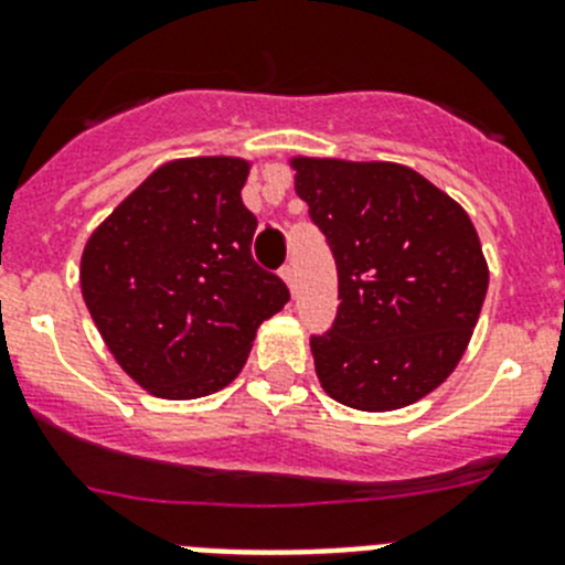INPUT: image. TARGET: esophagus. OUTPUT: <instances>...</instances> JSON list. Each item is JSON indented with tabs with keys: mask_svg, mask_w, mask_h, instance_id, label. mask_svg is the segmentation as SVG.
I'll return each instance as SVG.
<instances>
[{
	"mask_svg": "<svg viewBox=\"0 0 565 565\" xmlns=\"http://www.w3.org/2000/svg\"><path fill=\"white\" fill-rule=\"evenodd\" d=\"M281 278L289 284V289H292V292H295V289H298V284H295V281H298V276H295V264L292 262L284 264V267H281Z\"/></svg>",
	"mask_w": 565,
	"mask_h": 565,
	"instance_id": "1",
	"label": "esophagus"
}]
</instances>
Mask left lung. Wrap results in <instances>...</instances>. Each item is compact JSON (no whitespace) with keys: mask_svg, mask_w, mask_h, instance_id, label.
Segmentation results:
<instances>
[{"mask_svg":"<svg viewBox=\"0 0 565 565\" xmlns=\"http://www.w3.org/2000/svg\"><path fill=\"white\" fill-rule=\"evenodd\" d=\"M295 191L338 267V315L312 334L332 399L394 411L445 383L487 295L470 216L396 162L295 160Z\"/></svg>","mask_w":565,"mask_h":565,"instance_id":"left-lung-1","label":"left lung"}]
</instances>
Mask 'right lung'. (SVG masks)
I'll return each mask as SVG.
<instances>
[{
  "mask_svg": "<svg viewBox=\"0 0 565 565\" xmlns=\"http://www.w3.org/2000/svg\"><path fill=\"white\" fill-rule=\"evenodd\" d=\"M247 162L196 157L157 169L86 242L81 289L124 371L151 394L196 399L245 365L256 329L289 301L250 245Z\"/></svg>",
  "mask_w": 565,
  "mask_h": 565,
  "instance_id": "add662e5",
  "label": "right lung"
}]
</instances>
